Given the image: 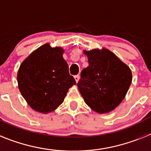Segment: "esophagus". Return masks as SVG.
<instances>
[{"label":"esophagus","mask_w":151,"mask_h":151,"mask_svg":"<svg viewBox=\"0 0 151 151\" xmlns=\"http://www.w3.org/2000/svg\"><path fill=\"white\" fill-rule=\"evenodd\" d=\"M74 79H75L76 82L78 83V81H79V79H80V76L79 75H75V76H74Z\"/></svg>","instance_id":"obj_1"}]
</instances>
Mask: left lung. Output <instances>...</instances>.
<instances>
[{
    "label": "left lung",
    "instance_id": "left-lung-1",
    "mask_svg": "<svg viewBox=\"0 0 151 151\" xmlns=\"http://www.w3.org/2000/svg\"><path fill=\"white\" fill-rule=\"evenodd\" d=\"M89 66L81 73L80 93L90 107L107 114L122 102L132 82L128 66L108 49L83 50Z\"/></svg>",
    "mask_w": 151,
    "mask_h": 151
}]
</instances>
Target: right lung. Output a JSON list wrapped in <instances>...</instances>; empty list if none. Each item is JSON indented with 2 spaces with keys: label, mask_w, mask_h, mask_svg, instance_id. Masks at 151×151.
<instances>
[{
  "label": "right lung",
  "mask_w": 151,
  "mask_h": 151,
  "mask_svg": "<svg viewBox=\"0 0 151 151\" xmlns=\"http://www.w3.org/2000/svg\"><path fill=\"white\" fill-rule=\"evenodd\" d=\"M64 49L45 44L22 62L17 72L19 91L33 110L48 114L64 101L70 87L75 85Z\"/></svg>",
  "instance_id": "right-lung-1"
}]
</instances>
